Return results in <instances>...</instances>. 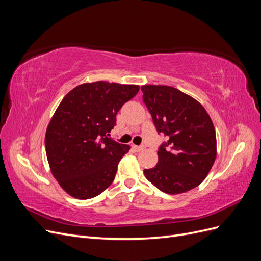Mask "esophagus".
Listing matches in <instances>:
<instances>
[{"label": "esophagus", "instance_id": "1", "mask_svg": "<svg viewBox=\"0 0 261 261\" xmlns=\"http://www.w3.org/2000/svg\"><path fill=\"white\" fill-rule=\"evenodd\" d=\"M133 149H134V151H135V152H140L141 150L145 149V145H141V146H135V145H134Z\"/></svg>", "mask_w": 261, "mask_h": 261}]
</instances>
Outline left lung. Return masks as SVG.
I'll return each mask as SVG.
<instances>
[{
  "instance_id": "1",
  "label": "left lung",
  "mask_w": 261,
  "mask_h": 261,
  "mask_svg": "<svg viewBox=\"0 0 261 261\" xmlns=\"http://www.w3.org/2000/svg\"><path fill=\"white\" fill-rule=\"evenodd\" d=\"M143 100L158 134L167 138L158 150V164L145 176L165 194H180L206 178L217 155L216 130L204 108L169 86L141 87Z\"/></svg>"
}]
</instances>
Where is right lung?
Here are the masks:
<instances>
[{
	"label": "right lung",
	"mask_w": 261,
	"mask_h": 261,
	"mask_svg": "<svg viewBox=\"0 0 261 261\" xmlns=\"http://www.w3.org/2000/svg\"><path fill=\"white\" fill-rule=\"evenodd\" d=\"M138 91L135 85L96 82L76 87L62 100L44 143L52 174L67 194L89 199L112 184L129 146L109 136L117 112Z\"/></svg>",
	"instance_id": "right-lung-1"
}]
</instances>
